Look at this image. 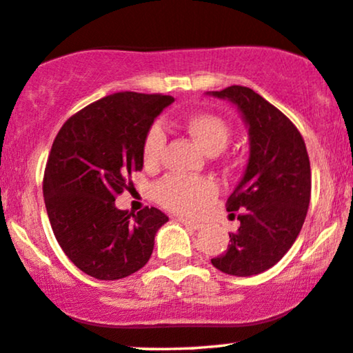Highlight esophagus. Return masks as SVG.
Masks as SVG:
<instances>
[{
  "label": "esophagus",
  "mask_w": 353,
  "mask_h": 353,
  "mask_svg": "<svg viewBox=\"0 0 353 353\" xmlns=\"http://www.w3.org/2000/svg\"><path fill=\"white\" fill-rule=\"evenodd\" d=\"M179 222L184 225V227L192 228V230H201V228L203 227L201 222H194V220H189V219H179Z\"/></svg>",
  "instance_id": "34e87169"
}]
</instances>
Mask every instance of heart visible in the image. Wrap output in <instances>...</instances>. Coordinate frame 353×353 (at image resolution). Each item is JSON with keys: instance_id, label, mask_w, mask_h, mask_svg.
I'll list each match as a JSON object with an SVG mask.
<instances>
[{"instance_id": "1", "label": "heart", "mask_w": 353, "mask_h": 353, "mask_svg": "<svg viewBox=\"0 0 353 353\" xmlns=\"http://www.w3.org/2000/svg\"><path fill=\"white\" fill-rule=\"evenodd\" d=\"M207 154H217L230 139V126L223 118L214 113H194L181 123ZM165 144V134L159 125L146 133L143 143V159L146 165H156L161 161ZM215 184L205 177L165 176L154 185V197L165 209L182 215H194L205 207L215 195Z\"/></svg>"}]
</instances>
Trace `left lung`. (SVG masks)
Returning <instances> with one entry per match:
<instances>
[{"instance_id":"1","label":"left lung","mask_w":353,"mask_h":353,"mask_svg":"<svg viewBox=\"0 0 353 353\" xmlns=\"http://www.w3.org/2000/svg\"><path fill=\"white\" fill-rule=\"evenodd\" d=\"M207 95L235 105L250 139L245 172L227 201L228 212L240 210V228L212 265L232 276L260 274L281 260L303 228L311 201L307 150L290 118L252 88L232 85Z\"/></svg>"}]
</instances>
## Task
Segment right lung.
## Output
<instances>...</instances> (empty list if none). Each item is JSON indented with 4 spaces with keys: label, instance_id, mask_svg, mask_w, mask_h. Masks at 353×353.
I'll list each match as a JSON object with an SVG mask.
<instances>
[{
    "label": "right lung",
    "instance_id": "add662e5",
    "mask_svg": "<svg viewBox=\"0 0 353 353\" xmlns=\"http://www.w3.org/2000/svg\"><path fill=\"white\" fill-rule=\"evenodd\" d=\"M169 95L120 92L69 118L44 172V202L63 253L92 278L113 281L146 265L168 217L154 207L120 210L114 197L143 169V143Z\"/></svg>",
    "mask_w": 353,
    "mask_h": 353
}]
</instances>
